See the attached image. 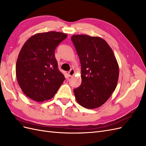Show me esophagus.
<instances>
[{"mask_svg":"<svg viewBox=\"0 0 146 146\" xmlns=\"http://www.w3.org/2000/svg\"><path fill=\"white\" fill-rule=\"evenodd\" d=\"M75 74V70L74 69H71L70 70V71L68 72V76L69 77H72Z\"/></svg>","mask_w":146,"mask_h":146,"instance_id":"obj_1","label":"esophagus"}]
</instances>
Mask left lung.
I'll return each instance as SVG.
<instances>
[{"label": "left lung", "mask_w": 146, "mask_h": 146, "mask_svg": "<svg viewBox=\"0 0 146 146\" xmlns=\"http://www.w3.org/2000/svg\"><path fill=\"white\" fill-rule=\"evenodd\" d=\"M71 40L81 64L82 83L74 90L76 99L84 108H98L116 88L119 70L116 57L102 38L75 35Z\"/></svg>", "instance_id": "left-lung-1"}]
</instances>
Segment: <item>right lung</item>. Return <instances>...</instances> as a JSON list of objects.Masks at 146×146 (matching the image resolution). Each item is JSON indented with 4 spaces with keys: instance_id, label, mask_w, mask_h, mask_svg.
I'll return each mask as SVG.
<instances>
[{
    "instance_id": "1",
    "label": "right lung",
    "mask_w": 146,
    "mask_h": 146,
    "mask_svg": "<svg viewBox=\"0 0 146 146\" xmlns=\"http://www.w3.org/2000/svg\"><path fill=\"white\" fill-rule=\"evenodd\" d=\"M68 36L61 32L36 33L25 42L16 65L17 80L24 93L41 102L52 99L65 80L58 68L55 50Z\"/></svg>"
}]
</instances>
